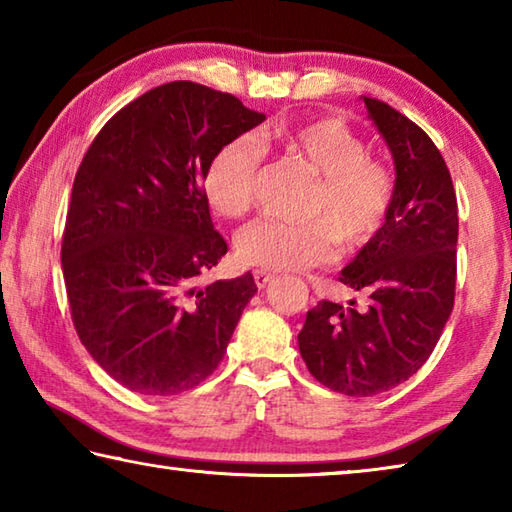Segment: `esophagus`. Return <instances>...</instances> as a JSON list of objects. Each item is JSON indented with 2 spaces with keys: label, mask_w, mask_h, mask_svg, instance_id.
Returning <instances> with one entry per match:
<instances>
[{
  "label": "esophagus",
  "mask_w": 512,
  "mask_h": 512,
  "mask_svg": "<svg viewBox=\"0 0 512 512\" xmlns=\"http://www.w3.org/2000/svg\"><path fill=\"white\" fill-rule=\"evenodd\" d=\"M277 280V275L275 273H268V271H262V268H257L255 271V284H257V289H266V287H271V284Z\"/></svg>",
  "instance_id": "obj_1"
}]
</instances>
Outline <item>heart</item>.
I'll return each instance as SVG.
<instances>
[{
    "label": "heart",
    "instance_id": "1",
    "mask_svg": "<svg viewBox=\"0 0 512 512\" xmlns=\"http://www.w3.org/2000/svg\"><path fill=\"white\" fill-rule=\"evenodd\" d=\"M264 151L307 167L316 178L309 221L257 219L237 232L239 262L262 271H302L336 257V239L359 248L384 228L395 201V176L372 160L366 144L336 119L277 121L253 137H237L214 153L205 171V196L221 216H244L255 198Z\"/></svg>",
    "mask_w": 512,
    "mask_h": 512
}]
</instances>
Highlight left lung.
<instances>
[{"label":"left lung","instance_id":"left-lung-1","mask_svg":"<svg viewBox=\"0 0 512 512\" xmlns=\"http://www.w3.org/2000/svg\"><path fill=\"white\" fill-rule=\"evenodd\" d=\"M368 117L395 162L388 219L339 280L368 296L366 309L320 300L298 334L300 354L320 384L370 397L422 368L454 309L458 205L452 176L431 137L379 99Z\"/></svg>","mask_w":512,"mask_h":512}]
</instances>
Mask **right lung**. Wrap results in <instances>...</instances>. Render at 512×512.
<instances>
[{
	"label": "right lung",
	"mask_w": 512,
	"mask_h": 512,
	"mask_svg": "<svg viewBox=\"0 0 512 512\" xmlns=\"http://www.w3.org/2000/svg\"><path fill=\"white\" fill-rule=\"evenodd\" d=\"M266 115L192 81L153 88L94 137L69 201L63 275L85 350L142 395H178L219 366L253 275L198 284L228 253L203 180Z\"/></svg>",
	"instance_id": "add662e5"
}]
</instances>
